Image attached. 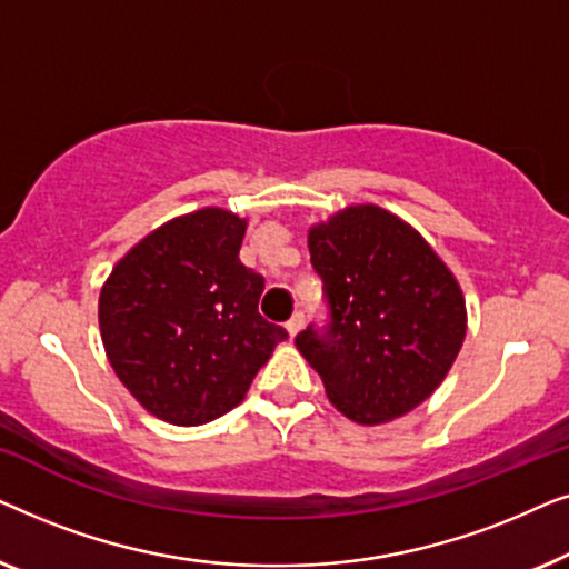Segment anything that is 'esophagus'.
<instances>
[{
  "mask_svg": "<svg viewBox=\"0 0 569 569\" xmlns=\"http://www.w3.org/2000/svg\"><path fill=\"white\" fill-rule=\"evenodd\" d=\"M302 323H306V316H302V313H295L290 321H287L284 329H287V333H290V339L298 337L300 329H302Z\"/></svg>",
  "mask_w": 569,
  "mask_h": 569,
  "instance_id": "esophagus-1",
  "label": "esophagus"
}]
</instances>
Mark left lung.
<instances>
[{
	"instance_id": "left-lung-1",
	"label": "left lung",
	"mask_w": 569,
	"mask_h": 569,
	"mask_svg": "<svg viewBox=\"0 0 569 569\" xmlns=\"http://www.w3.org/2000/svg\"><path fill=\"white\" fill-rule=\"evenodd\" d=\"M308 251L331 329L302 331L295 345L333 409L365 427L409 415L463 347L469 316L456 274L422 232L370 201L310 224Z\"/></svg>"
}]
</instances>
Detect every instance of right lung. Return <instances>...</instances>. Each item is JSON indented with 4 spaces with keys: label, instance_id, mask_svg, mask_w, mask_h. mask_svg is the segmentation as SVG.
I'll return each mask as SVG.
<instances>
[{
    "label": "right lung",
    "instance_id": "add662e5",
    "mask_svg": "<svg viewBox=\"0 0 569 569\" xmlns=\"http://www.w3.org/2000/svg\"><path fill=\"white\" fill-rule=\"evenodd\" d=\"M248 220L224 207L162 222L100 287V339L116 378L162 422L228 415L287 339L263 321V279L240 263Z\"/></svg>",
    "mask_w": 569,
    "mask_h": 569
}]
</instances>
